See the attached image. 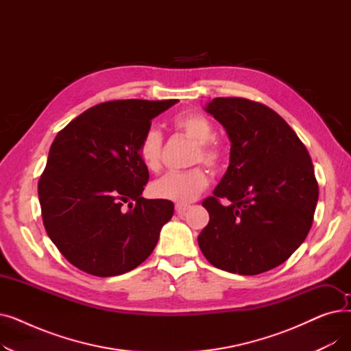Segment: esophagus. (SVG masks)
<instances>
[{"label":"esophagus","mask_w":351,"mask_h":351,"mask_svg":"<svg viewBox=\"0 0 351 351\" xmlns=\"http://www.w3.org/2000/svg\"><path fill=\"white\" fill-rule=\"evenodd\" d=\"M188 209H189L188 205H179V204H178V205L175 206V210H176L178 215H185V213L188 212Z\"/></svg>","instance_id":"1"}]
</instances>
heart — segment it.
Returning <instances> with one entry per match:
<instances>
[{"instance_id": "obj_1", "label": "heart", "mask_w": 351, "mask_h": 351, "mask_svg": "<svg viewBox=\"0 0 351 351\" xmlns=\"http://www.w3.org/2000/svg\"><path fill=\"white\" fill-rule=\"evenodd\" d=\"M172 125L185 136L196 142L191 163L202 162L209 169H217L223 160V149L215 138L212 122L199 112H183L172 119ZM162 135L156 129H147L142 136L138 155L142 165L149 172H158L162 165ZM208 176L202 168L186 172L168 173L152 182L149 192L158 199L172 200L179 205L195 200L208 186Z\"/></svg>"}]
</instances>
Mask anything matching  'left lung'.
<instances>
[{
	"label": "left lung",
	"instance_id": "8db88e82",
	"mask_svg": "<svg viewBox=\"0 0 351 351\" xmlns=\"http://www.w3.org/2000/svg\"><path fill=\"white\" fill-rule=\"evenodd\" d=\"M206 110L225 126L232 147L225 176L202 202L209 223L199 247L209 263L230 273L278 267L313 223L319 185L310 155L289 123L261 102L215 98Z\"/></svg>",
	"mask_w": 351,
	"mask_h": 351
}]
</instances>
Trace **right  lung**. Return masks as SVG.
I'll return each instance as SVG.
<instances>
[{
    "mask_svg": "<svg viewBox=\"0 0 351 351\" xmlns=\"http://www.w3.org/2000/svg\"><path fill=\"white\" fill-rule=\"evenodd\" d=\"M178 99L98 104L55 136L38 182L45 230L80 270L109 278L149 256L173 204L145 199L149 172L138 146L152 119Z\"/></svg>",
    "mask_w": 351,
    "mask_h": 351,
    "instance_id": "add662e5",
    "label": "right lung"
}]
</instances>
